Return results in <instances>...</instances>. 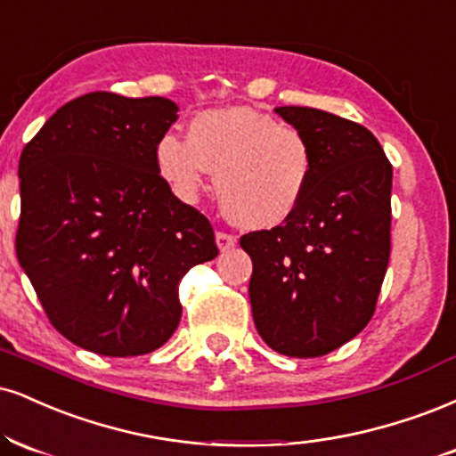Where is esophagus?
<instances>
[{
	"mask_svg": "<svg viewBox=\"0 0 456 456\" xmlns=\"http://www.w3.org/2000/svg\"><path fill=\"white\" fill-rule=\"evenodd\" d=\"M235 244H238V238H235V235L224 233V232L216 233V246H218V250H221V252H227V250L235 248Z\"/></svg>",
	"mask_w": 456,
	"mask_h": 456,
	"instance_id": "obj_1",
	"label": "esophagus"
}]
</instances>
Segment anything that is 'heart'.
Instances as JSON below:
<instances>
[{
    "mask_svg": "<svg viewBox=\"0 0 456 456\" xmlns=\"http://www.w3.org/2000/svg\"><path fill=\"white\" fill-rule=\"evenodd\" d=\"M157 167L180 200L200 193L208 172L224 214L250 229L276 227L297 210L308 191L312 151L299 129L270 114L233 106L206 110L186 140L166 134L155 148Z\"/></svg>",
    "mask_w": 456,
    "mask_h": 456,
    "instance_id": "obj_1",
    "label": "heart"
}]
</instances>
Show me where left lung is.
Masks as SVG:
<instances>
[{"label": "left lung", "instance_id": "1", "mask_svg": "<svg viewBox=\"0 0 456 456\" xmlns=\"http://www.w3.org/2000/svg\"><path fill=\"white\" fill-rule=\"evenodd\" d=\"M312 151V175L281 227L252 232L255 327L276 353L322 356L361 333L374 314L391 255L393 167L370 129L316 108L281 106Z\"/></svg>", "mask_w": 456, "mask_h": 456}]
</instances>
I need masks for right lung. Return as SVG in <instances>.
<instances>
[{"label": "right lung", "mask_w": 456, "mask_h": 456, "mask_svg": "<svg viewBox=\"0 0 456 456\" xmlns=\"http://www.w3.org/2000/svg\"><path fill=\"white\" fill-rule=\"evenodd\" d=\"M167 97L89 93L53 114L19 161L16 256L69 342L135 356L172 338L178 287L218 255L212 224L159 175Z\"/></svg>", "instance_id": "obj_1"}]
</instances>
